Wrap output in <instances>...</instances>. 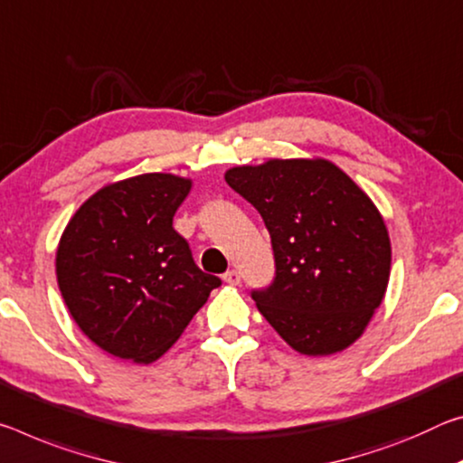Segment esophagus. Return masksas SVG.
<instances>
[{"label":"esophagus","instance_id":"esophagus-1","mask_svg":"<svg viewBox=\"0 0 463 463\" xmlns=\"http://www.w3.org/2000/svg\"><path fill=\"white\" fill-rule=\"evenodd\" d=\"M223 281L227 285H240V272L238 270H227L223 275Z\"/></svg>","mask_w":463,"mask_h":463}]
</instances>
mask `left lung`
I'll use <instances>...</instances> for the list:
<instances>
[{
  "label": "left lung",
  "instance_id": "left-lung-1",
  "mask_svg": "<svg viewBox=\"0 0 463 463\" xmlns=\"http://www.w3.org/2000/svg\"><path fill=\"white\" fill-rule=\"evenodd\" d=\"M225 182L262 215L277 277L252 291L293 351L326 357L365 332L390 281L392 246L380 209L324 157L236 165Z\"/></svg>",
  "mask_w": 463,
  "mask_h": 463
}]
</instances>
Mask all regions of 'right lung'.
<instances>
[{
    "label": "right lung",
    "mask_w": 463,
    "mask_h": 463,
    "mask_svg": "<svg viewBox=\"0 0 463 463\" xmlns=\"http://www.w3.org/2000/svg\"><path fill=\"white\" fill-rule=\"evenodd\" d=\"M191 188V178L162 172L110 182L61 233L55 270L65 306L83 335L118 359H160L222 285L172 227Z\"/></svg>",
    "instance_id": "obj_1"
}]
</instances>
